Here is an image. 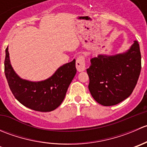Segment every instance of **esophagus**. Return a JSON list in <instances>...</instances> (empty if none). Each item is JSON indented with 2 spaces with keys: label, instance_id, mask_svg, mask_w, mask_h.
Instances as JSON below:
<instances>
[{
  "label": "esophagus",
  "instance_id": "34e87169",
  "mask_svg": "<svg viewBox=\"0 0 147 147\" xmlns=\"http://www.w3.org/2000/svg\"><path fill=\"white\" fill-rule=\"evenodd\" d=\"M76 68L78 72H82L85 69V61L83 56H80L76 60Z\"/></svg>",
  "mask_w": 147,
  "mask_h": 147
}]
</instances>
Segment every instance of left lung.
Returning <instances> with one entry per match:
<instances>
[{
    "label": "left lung",
    "instance_id": "1",
    "mask_svg": "<svg viewBox=\"0 0 147 147\" xmlns=\"http://www.w3.org/2000/svg\"><path fill=\"white\" fill-rule=\"evenodd\" d=\"M87 72L88 88L96 102L103 106L117 105L132 93L141 72V53L137 40L125 52L100 55L90 60Z\"/></svg>",
    "mask_w": 147,
    "mask_h": 147
}]
</instances>
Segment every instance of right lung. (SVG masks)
Instances as JSON below:
<instances>
[{
	"label": "right lung",
	"mask_w": 147,
	"mask_h": 147,
	"mask_svg": "<svg viewBox=\"0 0 147 147\" xmlns=\"http://www.w3.org/2000/svg\"><path fill=\"white\" fill-rule=\"evenodd\" d=\"M4 66L8 85L16 100L38 112H51L61 105L77 72L74 59L57 68L52 76L44 80L34 82L22 79L12 67L8 47L5 50Z\"/></svg>",
	"instance_id": "add662e5"
}]
</instances>
